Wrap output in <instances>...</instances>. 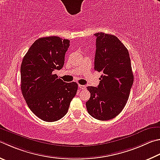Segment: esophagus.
Wrapping results in <instances>:
<instances>
[{"label":"esophagus","instance_id":"esophagus-1","mask_svg":"<svg viewBox=\"0 0 160 160\" xmlns=\"http://www.w3.org/2000/svg\"><path fill=\"white\" fill-rule=\"evenodd\" d=\"M78 87L81 89H86V87L85 85H78Z\"/></svg>","mask_w":160,"mask_h":160}]
</instances>
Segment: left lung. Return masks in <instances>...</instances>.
<instances>
[{
    "label": "left lung",
    "mask_w": 160,
    "mask_h": 160,
    "mask_svg": "<svg viewBox=\"0 0 160 160\" xmlns=\"http://www.w3.org/2000/svg\"><path fill=\"white\" fill-rule=\"evenodd\" d=\"M94 70L102 72L97 88L89 86L86 102L89 114L98 120H108L122 112L133 82L129 52L117 37L103 32L95 33Z\"/></svg>",
    "instance_id": "obj_1"
}]
</instances>
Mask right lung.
<instances>
[{
  "instance_id": "1",
  "label": "right lung",
  "mask_w": 160,
  "mask_h": 160,
  "mask_svg": "<svg viewBox=\"0 0 160 160\" xmlns=\"http://www.w3.org/2000/svg\"><path fill=\"white\" fill-rule=\"evenodd\" d=\"M70 40L58 36L36 40L22 60L21 89L28 108L45 122H55L68 112L78 84L67 83L54 74L64 64Z\"/></svg>"
}]
</instances>
